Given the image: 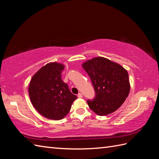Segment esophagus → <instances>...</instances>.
<instances>
[{"instance_id":"34e87169","label":"esophagus","mask_w":159,"mask_h":159,"mask_svg":"<svg viewBox=\"0 0 159 159\" xmlns=\"http://www.w3.org/2000/svg\"><path fill=\"white\" fill-rule=\"evenodd\" d=\"M78 98H83V94L81 93H78Z\"/></svg>"}]
</instances>
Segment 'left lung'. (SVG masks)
<instances>
[{"mask_svg": "<svg viewBox=\"0 0 159 159\" xmlns=\"http://www.w3.org/2000/svg\"><path fill=\"white\" fill-rule=\"evenodd\" d=\"M95 90V97L87 100L94 113L100 116L116 111L130 92L127 71L118 63L103 57H96L83 64Z\"/></svg>", "mask_w": 159, "mask_h": 159, "instance_id": "obj_1", "label": "left lung"}]
</instances>
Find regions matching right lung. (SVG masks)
Listing matches in <instances>:
<instances>
[{
    "label": "right lung",
    "instance_id": "right-lung-1",
    "mask_svg": "<svg viewBox=\"0 0 159 159\" xmlns=\"http://www.w3.org/2000/svg\"><path fill=\"white\" fill-rule=\"evenodd\" d=\"M64 66L46 64L31 80L29 93L31 103L38 112L50 120H61L69 113L77 97L61 79Z\"/></svg>",
    "mask_w": 159,
    "mask_h": 159
}]
</instances>
